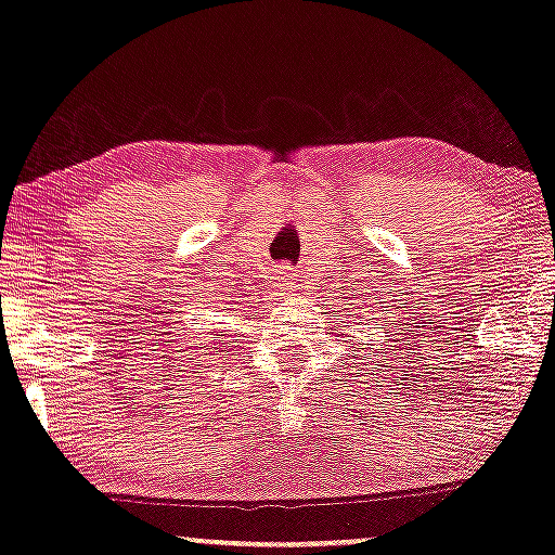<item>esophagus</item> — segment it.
Masks as SVG:
<instances>
[{
    "label": "esophagus",
    "instance_id": "34e87169",
    "mask_svg": "<svg viewBox=\"0 0 555 555\" xmlns=\"http://www.w3.org/2000/svg\"><path fill=\"white\" fill-rule=\"evenodd\" d=\"M284 273V282L286 284H294V273L292 271H282Z\"/></svg>",
    "mask_w": 555,
    "mask_h": 555
}]
</instances>
